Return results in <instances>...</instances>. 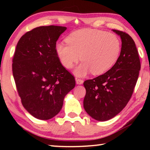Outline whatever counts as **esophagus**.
Masks as SVG:
<instances>
[{"label": "esophagus", "instance_id": "obj_1", "mask_svg": "<svg viewBox=\"0 0 150 150\" xmlns=\"http://www.w3.org/2000/svg\"><path fill=\"white\" fill-rule=\"evenodd\" d=\"M76 84H78V85H81V84L83 83V80L78 79V78H76Z\"/></svg>", "mask_w": 150, "mask_h": 150}]
</instances>
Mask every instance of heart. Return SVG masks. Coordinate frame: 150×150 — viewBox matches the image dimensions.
I'll return each mask as SVG.
<instances>
[{
	"label": "heart",
	"instance_id": "heart-1",
	"mask_svg": "<svg viewBox=\"0 0 150 150\" xmlns=\"http://www.w3.org/2000/svg\"><path fill=\"white\" fill-rule=\"evenodd\" d=\"M67 44L57 43L55 51L62 65L70 69L79 61L75 69L79 76L89 71L100 75L111 68L117 61L121 42L117 36L103 30L85 28L71 33L65 39Z\"/></svg>",
	"mask_w": 150,
	"mask_h": 150
}]
</instances>
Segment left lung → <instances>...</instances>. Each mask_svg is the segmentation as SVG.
<instances>
[{
	"label": "left lung",
	"instance_id": "8db88e82",
	"mask_svg": "<svg viewBox=\"0 0 150 150\" xmlns=\"http://www.w3.org/2000/svg\"><path fill=\"white\" fill-rule=\"evenodd\" d=\"M112 30L122 39L117 61L104 74L83 83L86 89L84 108L92 118L102 122L114 117L127 105L141 69L139 52L132 38L125 32Z\"/></svg>",
	"mask_w": 150,
	"mask_h": 150
}]
</instances>
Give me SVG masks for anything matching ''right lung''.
Wrapping results in <instances>:
<instances>
[{
    "instance_id": "right-lung-1",
    "label": "right lung",
    "mask_w": 150,
    "mask_h": 150,
    "mask_svg": "<svg viewBox=\"0 0 150 150\" xmlns=\"http://www.w3.org/2000/svg\"><path fill=\"white\" fill-rule=\"evenodd\" d=\"M65 26H43L26 32L18 41L12 71L22 105L39 120L52 118L62 108L75 79L61 64L55 51Z\"/></svg>"
}]
</instances>
